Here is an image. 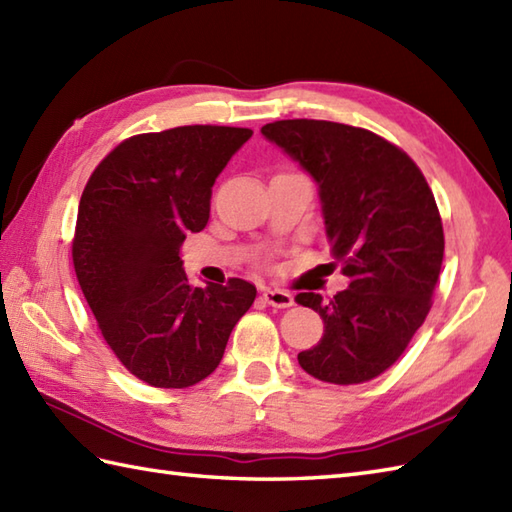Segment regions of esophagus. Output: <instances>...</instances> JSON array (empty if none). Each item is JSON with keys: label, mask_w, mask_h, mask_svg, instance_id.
I'll list each match as a JSON object with an SVG mask.
<instances>
[{"label": "esophagus", "mask_w": 512, "mask_h": 512, "mask_svg": "<svg viewBox=\"0 0 512 512\" xmlns=\"http://www.w3.org/2000/svg\"><path fill=\"white\" fill-rule=\"evenodd\" d=\"M263 298L269 306H276V309H289V306H293V295L280 289H265Z\"/></svg>", "instance_id": "1"}]
</instances>
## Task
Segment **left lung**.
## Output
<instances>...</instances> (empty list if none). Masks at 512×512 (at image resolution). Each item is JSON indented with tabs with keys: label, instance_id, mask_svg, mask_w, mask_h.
Returning <instances> with one entry per match:
<instances>
[{
	"label": "left lung",
	"instance_id": "obj_1",
	"mask_svg": "<svg viewBox=\"0 0 512 512\" xmlns=\"http://www.w3.org/2000/svg\"><path fill=\"white\" fill-rule=\"evenodd\" d=\"M260 133L313 177L331 254L350 280L331 302L295 295L324 320V337L298 363L337 385L379 377L431 309L445 254L436 199L410 157L372 131L278 120Z\"/></svg>",
	"mask_w": 512,
	"mask_h": 512
}]
</instances>
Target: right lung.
<instances>
[{
  "mask_svg": "<svg viewBox=\"0 0 512 512\" xmlns=\"http://www.w3.org/2000/svg\"><path fill=\"white\" fill-rule=\"evenodd\" d=\"M254 131L177 127L118 144L89 177L72 258L78 285L122 366L153 388H188L217 370L256 287H192L179 258L210 219L214 179Z\"/></svg>",
  "mask_w": 512,
  "mask_h": 512,
  "instance_id": "add662e5",
  "label": "right lung"
}]
</instances>
